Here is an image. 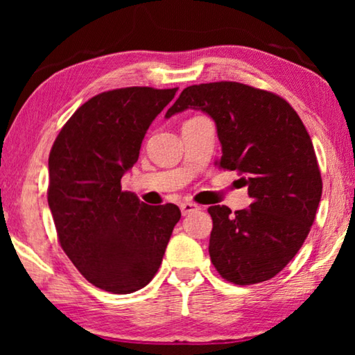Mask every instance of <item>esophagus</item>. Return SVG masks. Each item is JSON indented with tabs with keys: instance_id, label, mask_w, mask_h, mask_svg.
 <instances>
[{
	"instance_id": "1",
	"label": "esophagus",
	"mask_w": 355,
	"mask_h": 355,
	"mask_svg": "<svg viewBox=\"0 0 355 355\" xmlns=\"http://www.w3.org/2000/svg\"><path fill=\"white\" fill-rule=\"evenodd\" d=\"M196 210H198V205H196V203H192V202H182L181 203V211H182L184 216L189 215V213L196 211Z\"/></svg>"
}]
</instances>
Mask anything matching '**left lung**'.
Returning a JSON list of instances; mask_svg holds the SVG:
<instances>
[{
  "label": "left lung",
  "instance_id": "8db88e82",
  "mask_svg": "<svg viewBox=\"0 0 355 355\" xmlns=\"http://www.w3.org/2000/svg\"><path fill=\"white\" fill-rule=\"evenodd\" d=\"M193 108L215 121L218 166L241 174L252 203L232 213L208 208L211 263L230 283L249 286L278 275L307 239L322 198L313 144L299 114L271 92L210 82L184 89L166 118Z\"/></svg>",
  "mask_w": 355,
  "mask_h": 355
}]
</instances>
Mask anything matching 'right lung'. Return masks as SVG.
Returning <instances> with one entry per match:
<instances>
[{
    "instance_id": "1",
    "label": "right lung",
    "mask_w": 355,
    "mask_h": 355,
    "mask_svg": "<svg viewBox=\"0 0 355 355\" xmlns=\"http://www.w3.org/2000/svg\"><path fill=\"white\" fill-rule=\"evenodd\" d=\"M178 89L125 87L95 95L62 125L48 158L58 241L82 276L113 294L147 286L181 218L121 189L152 121Z\"/></svg>"
}]
</instances>
